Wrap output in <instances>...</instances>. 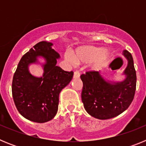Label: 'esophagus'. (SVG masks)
I'll list each match as a JSON object with an SVG mask.
<instances>
[{"mask_svg":"<svg viewBox=\"0 0 146 146\" xmlns=\"http://www.w3.org/2000/svg\"><path fill=\"white\" fill-rule=\"evenodd\" d=\"M80 76V74L79 72L76 71V72H74V76H73L74 78H79Z\"/></svg>","mask_w":146,"mask_h":146,"instance_id":"1","label":"esophagus"}]
</instances>
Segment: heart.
Wrapping results in <instances>:
<instances>
[{"label": "heart", "mask_w": 146, "mask_h": 146, "mask_svg": "<svg viewBox=\"0 0 146 146\" xmlns=\"http://www.w3.org/2000/svg\"><path fill=\"white\" fill-rule=\"evenodd\" d=\"M110 57V52L106 49L94 46H83L77 48L74 55L66 52L64 58L71 64H86L91 62L93 69H97Z\"/></svg>", "instance_id": "obj_1"}]
</instances>
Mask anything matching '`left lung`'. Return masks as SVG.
Returning <instances> with one entry per match:
<instances>
[{"instance_id": "obj_1", "label": "left lung", "mask_w": 146, "mask_h": 146, "mask_svg": "<svg viewBox=\"0 0 146 146\" xmlns=\"http://www.w3.org/2000/svg\"><path fill=\"white\" fill-rule=\"evenodd\" d=\"M123 55L128 62L123 80H107L100 72H88L80 76L82 102L92 117L100 120L114 118L125 111L133 100L137 81L133 58L127 50H123Z\"/></svg>"}]
</instances>
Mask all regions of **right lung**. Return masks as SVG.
Here are the masks:
<instances>
[{"mask_svg":"<svg viewBox=\"0 0 146 146\" xmlns=\"http://www.w3.org/2000/svg\"><path fill=\"white\" fill-rule=\"evenodd\" d=\"M53 44L40 42L22 57L12 81V96L19 113L36 123L52 120L58 112L59 94L72 80L73 72H66L56 65L60 55L52 49ZM45 62L41 64L38 58ZM39 63L43 68L42 77L29 71L31 64Z\"/></svg>","mask_w":146,"mask_h":146,"instance_id":"add662e5","label":"right lung"}]
</instances>
